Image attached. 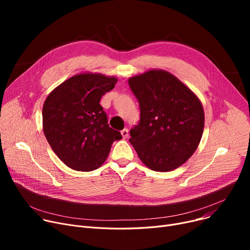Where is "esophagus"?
I'll return each mask as SVG.
<instances>
[{"label": "esophagus", "mask_w": 250, "mask_h": 250, "mask_svg": "<svg viewBox=\"0 0 250 250\" xmlns=\"http://www.w3.org/2000/svg\"><path fill=\"white\" fill-rule=\"evenodd\" d=\"M121 134H122L124 139H126L128 137V129L127 128H124L122 132H121Z\"/></svg>", "instance_id": "1"}]
</instances>
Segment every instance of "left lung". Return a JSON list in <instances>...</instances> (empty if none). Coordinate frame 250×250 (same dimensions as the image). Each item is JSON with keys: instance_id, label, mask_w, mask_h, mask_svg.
<instances>
[{"instance_id": "1", "label": "left lung", "mask_w": 250, "mask_h": 250, "mask_svg": "<svg viewBox=\"0 0 250 250\" xmlns=\"http://www.w3.org/2000/svg\"><path fill=\"white\" fill-rule=\"evenodd\" d=\"M141 118L129 130L139 158L154 171L186 163L201 142L205 112L201 100L174 75L153 69L128 79Z\"/></svg>"}]
</instances>
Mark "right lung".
Instances as JSON below:
<instances>
[{
	"instance_id": "right-lung-1",
	"label": "right lung",
	"mask_w": 250,
	"mask_h": 250,
	"mask_svg": "<svg viewBox=\"0 0 250 250\" xmlns=\"http://www.w3.org/2000/svg\"><path fill=\"white\" fill-rule=\"evenodd\" d=\"M115 77L75 75L52 90L42 108V128L51 149L68 167L92 171L106 160L114 141L123 137L109 127L101 97L112 90Z\"/></svg>"
}]
</instances>
